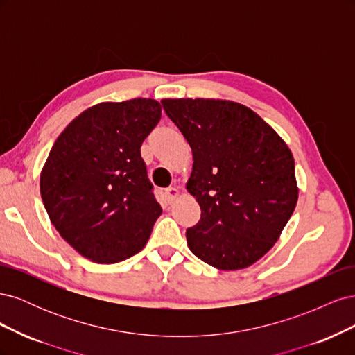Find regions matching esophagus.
I'll use <instances>...</instances> for the list:
<instances>
[{
  "label": "esophagus",
  "mask_w": 355,
  "mask_h": 355,
  "mask_svg": "<svg viewBox=\"0 0 355 355\" xmlns=\"http://www.w3.org/2000/svg\"><path fill=\"white\" fill-rule=\"evenodd\" d=\"M166 197H167L170 201L176 200V198L179 197V189H178L176 187H170V188H167V189H166Z\"/></svg>",
  "instance_id": "34e87169"
}]
</instances>
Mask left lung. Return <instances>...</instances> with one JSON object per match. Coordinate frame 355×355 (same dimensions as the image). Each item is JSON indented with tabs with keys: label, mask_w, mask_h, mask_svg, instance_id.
<instances>
[{
	"label": "left lung",
	"mask_w": 355,
	"mask_h": 355,
	"mask_svg": "<svg viewBox=\"0 0 355 355\" xmlns=\"http://www.w3.org/2000/svg\"><path fill=\"white\" fill-rule=\"evenodd\" d=\"M194 164L187 189L201 218L189 250L222 271L253 265L280 239L296 207L295 159L274 128L247 106L220 99H163Z\"/></svg>",
	"instance_id": "left-lung-1"
}]
</instances>
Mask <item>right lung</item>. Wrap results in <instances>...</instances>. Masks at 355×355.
I'll return each instance as SVG.
<instances>
[{"label": "right lung", "mask_w": 355, "mask_h": 355, "mask_svg": "<svg viewBox=\"0 0 355 355\" xmlns=\"http://www.w3.org/2000/svg\"><path fill=\"white\" fill-rule=\"evenodd\" d=\"M159 118L154 99L94 105L59 135L41 170L51 223L93 262L115 263L141 252L163 211L141 157Z\"/></svg>", "instance_id": "1"}]
</instances>
